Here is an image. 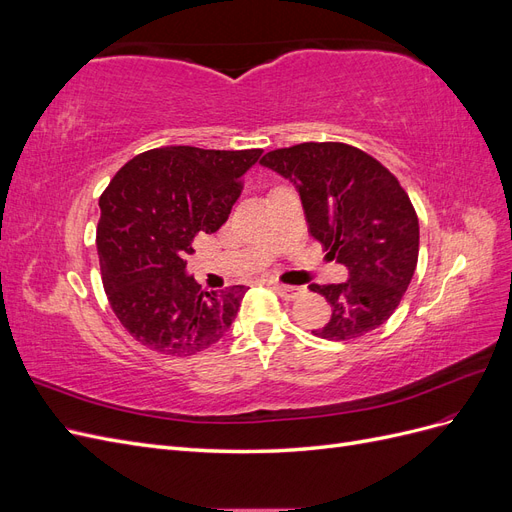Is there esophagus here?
I'll return each instance as SVG.
<instances>
[{
	"label": "esophagus",
	"instance_id": "obj_1",
	"mask_svg": "<svg viewBox=\"0 0 512 512\" xmlns=\"http://www.w3.org/2000/svg\"><path fill=\"white\" fill-rule=\"evenodd\" d=\"M273 290L280 294V297L284 299V301H294V299H299L301 294H303V288H297V286H284V284H273Z\"/></svg>",
	"mask_w": 512,
	"mask_h": 512
}]
</instances>
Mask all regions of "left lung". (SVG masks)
Instances as JSON below:
<instances>
[{"instance_id": "left-lung-1", "label": "left lung", "mask_w": 512, "mask_h": 512, "mask_svg": "<svg viewBox=\"0 0 512 512\" xmlns=\"http://www.w3.org/2000/svg\"><path fill=\"white\" fill-rule=\"evenodd\" d=\"M297 188L309 235L348 269L342 284H312L331 318L312 331L346 342L378 329L408 290L418 260V218L397 177L346 143H301L260 160Z\"/></svg>"}]
</instances>
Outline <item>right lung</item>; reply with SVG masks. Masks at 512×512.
I'll list each match as a JSON object with an SVG mask.
<instances>
[{
  "instance_id": "obj_1",
  "label": "right lung",
  "mask_w": 512,
  "mask_h": 512,
  "mask_svg": "<svg viewBox=\"0 0 512 512\" xmlns=\"http://www.w3.org/2000/svg\"><path fill=\"white\" fill-rule=\"evenodd\" d=\"M262 149L160 147L123 164L100 196L98 256L115 316L136 342L190 356L220 342L245 286L207 292L185 273L194 237L218 230Z\"/></svg>"
}]
</instances>
